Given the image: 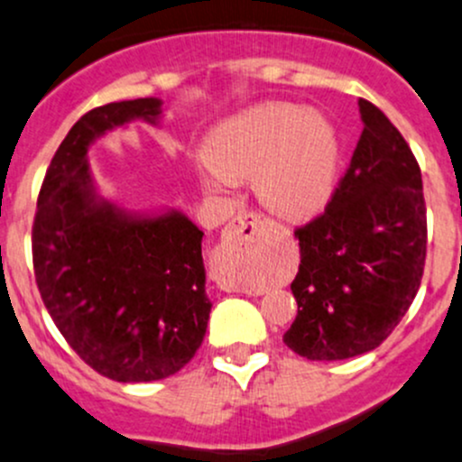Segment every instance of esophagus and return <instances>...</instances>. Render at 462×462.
<instances>
[{
    "label": "esophagus",
    "instance_id": "obj_1",
    "mask_svg": "<svg viewBox=\"0 0 462 462\" xmlns=\"http://www.w3.org/2000/svg\"><path fill=\"white\" fill-rule=\"evenodd\" d=\"M259 230L261 215L245 212V215L232 218V223L221 235V245H218L221 256L230 261H244V256L250 254L259 244Z\"/></svg>",
    "mask_w": 462,
    "mask_h": 462
}]
</instances>
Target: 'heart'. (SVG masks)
<instances>
[{
    "label": "heart",
    "instance_id": "1",
    "mask_svg": "<svg viewBox=\"0 0 462 462\" xmlns=\"http://www.w3.org/2000/svg\"><path fill=\"white\" fill-rule=\"evenodd\" d=\"M210 174L254 177L256 197L285 218L328 203L338 168V139L319 115L292 104H261L221 124L203 148Z\"/></svg>",
    "mask_w": 462,
    "mask_h": 462
}]
</instances>
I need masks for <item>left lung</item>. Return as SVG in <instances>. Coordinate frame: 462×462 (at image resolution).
<instances>
[{
	"instance_id": "obj_1",
	"label": "left lung",
	"mask_w": 462,
	"mask_h": 462,
	"mask_svg": "<svg viewBox=\"0 0 462 462\" xmlns=\"http://www.w3.org/2000/svg\"><path fill=\"white\" fill-rule=\"evenodd\" d=\"M363 133L325 210L299 226V303L283 341L310 361L372 352L420 288L427 208L414 152L381 108L358 99Z\"/></svg>"
}]
</instances>
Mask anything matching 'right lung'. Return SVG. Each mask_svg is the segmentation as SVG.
<instances>
[{
    "label": "right lung",
    "instance_id": "obj_1",
    "mask_svg": "<svg viewBox=\"0 0 462 462\" xmlns=\"http://www.w3.org/2000/svg\"><path fill=\"white\" fill-rule=\"evenodd\" d=\"M162 101H115L86 113L57 148L32 223L39 294L68 346L116 383L162 381L201 347L210 319L203 232L181 212L134 218L92 186L90 143Z\"/></svg>",
    "mask_w": 462,
    "mask_h": 462
}]
</instances>
